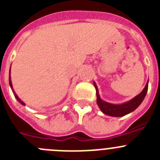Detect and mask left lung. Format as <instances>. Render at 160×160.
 <instances>
[{
    "mask_svg": "<svg viewBox=\"0 0 160 160\" xmlns=\"http://www.w3.org/2000/svg\"><path fill=\"white\" fill-rule=\"evenodd\" d=\"M94 87L96 89V94H97V103L102 112L105 114L110 115L113 117H122L132 112L140 105L142 102L143 101L144 98L146 96L147 92L148 89V81L147 82L146 86L142 90V92L137 96H135L134 98L130 100L128 102H124L122 104H111V103L107 102L105 101H102L100 98L99 94H98V90L96 86L95 83L94 82Z\"/></svg>",
    "mask_w": 160,
    "mask_h": 160,
    "instance_id": "obj_1",
    "label": "left lung"
}]
</instances>
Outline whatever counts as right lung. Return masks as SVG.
Listing matches in <instances>:
<instances>
[{
	"label": "right lung",
	"instance_id": "add662e5",
	"mask_svg": "<svg viewBox=\"0 0 160 160\" xmlns=\"http://www.w3.org/2000/svg\"><path fill=\"white\" fill-rule=\"evenodd\" d=\"M8 79H9V85H10V87H11V89H12V92H13V94H14V96H15V98H17V100H18V102H19L20 103H21V104H22V105H25V103L23 102L22 101V100L20 99L19 98H18V96L16 94V93L14 92V90H13V89H12V82H11V77H10V70H9V78H8Z\"/></svg>",
	"mask_w": 160,
	"mask_h": 160
}]
</instances>
